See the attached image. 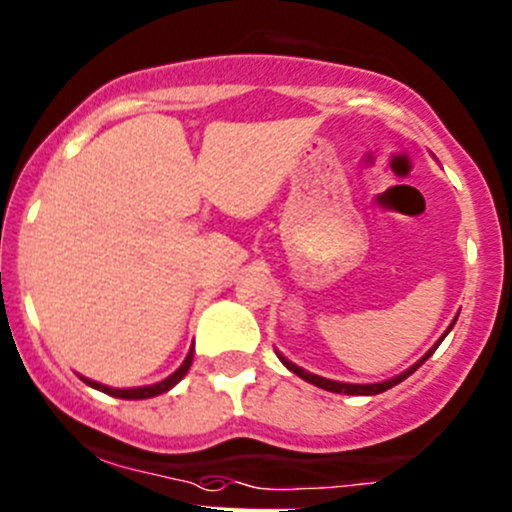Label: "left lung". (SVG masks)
I'll return each instance as SVG.
<instances>
[{"instance_id":"left-lung-1","label":"left lung","mask_w":512,"mask_h":512,"mask_svg":"<svg viewBox=\"0 0 512 512\" xmlns=\"http://www.w3.org/2000/svg\"><path fill=\"white\" fill-rule=\"evenodd\" d=\"M454 323H457V316H454V320H452V323H449V328L445 330V333H442V338H440V340H437V342H435V345H432V347H430V350H428V352H425V355L418 359V362H415V364H411V367H408V369H406V372L396 374V376H393V379L379 381V384H347V381H335V379H325V376H318V374H311V372H306V369H303V367H299V364H294V362H291V359H286V357H284V355H282V352H279V350H274V352H277V357H279V359H282V364H284V367H286V369H289V372H294L296 376H301V379H303V381H308V384L318 386V389H325V391H333V393H347V396H376V393H384L386 389H393V386H396V384H401V381H403V379H408V376H411V374L415 372V369H418V367H420V364H423V362H425V359H428V357L432 355V352H435V350H437V347H440V342L447 338V333H449V330H452V325H454Z\"/></svg>"}]
</instances>
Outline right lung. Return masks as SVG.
Listing matches in <instances>:
<instances>
[{"label": "right lung", "mask_w": 512, "mask_h": 512, "mask_svg": "<svg viewBox=\"0 0 512 512\" xmlns=\"http://www.w3.org/2000/svg\"><path fill=\"white\" fill-rule=\"evenodd\" d=\"M192 362H194V345L189 347L187 357H184V362L179 364V369H174V372H172L170 376H167V379L157 381V384H148V386H133V389H114V386L99 384V381L87 379V376H80V379H82L87 386H92V389L109 393V396H114V398H126V401H143V398L160 396V393L170 391L172 386H177L179 381H182L184 376H187L189 367H192Z\"/></svg>", "instance_id": "obj_1"}]
</instances>
